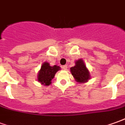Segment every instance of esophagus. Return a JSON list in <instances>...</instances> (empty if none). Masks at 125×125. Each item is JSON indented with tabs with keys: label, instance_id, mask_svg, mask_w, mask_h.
<instances>
[{
	"label": "esophagus",
	"instance_id": "1",
	"mask_svg": "<svg viewBox=\"0 0 125 125\" xmlns=\"http://www.w3.org/2000/svg\"><path fill=\"white\" fill-rule=\"evenodd\" d=\"M66 69H67V66H66V65H64V66H62V69H64V70H66Z\"/></svg>",
	"mask_w": 125,
	"mask_h": 125
}]
</instances>
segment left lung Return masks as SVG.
<instances>
[{
  "label": "left lung",
  "instance_id": "8db88e82",
  "mask_svg": "<svg viewBox=\"0 0 125 125\" xmlns=\"http://www.w3.org/2000/svg\"><path fill=\"white\" fill-rule=\"evenodd\" d=\"M71 73L77 83H84L91 79L89 69L86 68L83 59H80L75 61V65L71 69Z\"/></svg>",
  "mask_w": 125,
  "mask_h": 125
}]
</instances>
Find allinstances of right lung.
Segmentation results:
<instances>
[{
  "mask_svg": "<svg viewBox=\"0 0 125 125\" xmlns=\"http://www.w3.org/2000/svg\"><path fill=\"white\" fill-rule=\"evenodd\" d=\"M61 70V67L57 65L51 66L48 62H44L42 64L41 69L37 75V81L44 86H49L51 84L55 74Z\"/></svg>",
  "mask_w": 125,
  "mask_h": 125,
  "instance_id": "1",
  "label": "right lung"
}]
</instances>
